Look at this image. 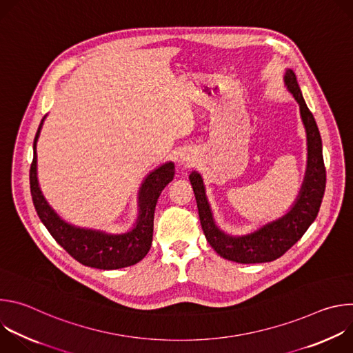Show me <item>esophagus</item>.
<instances>
[{"instance_id":"1","label":"esophagus","mask_w":353,"mask_h":353,"mask_svg":"<svg viewBox=\"0 0 353 353\" xmlns=\"http://www.w3.org/2000/svg\"><path fill=\"white\" fill-rule=\"evenodd\" d=\"M183 161H185V158H183Z\"/></svg>"}]
</instances>
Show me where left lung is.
Wrapping results in <instances>:
<instances>
[{
    "mask_svg": "<svg viewBox=\"0 0 353 353\" xmlns=\"http://www.w3.org/2000/svg\"><path fill=\"white\" fill-rule=\"evenodd\" d=\"M283 79L288 90L299 103L301 121L305 124L307 135L306 176L290 211L253 233L232 236L222 232L214 221L203 177L196 172H192L188 177L196 201L199 222L208 243L221 257L240 264L268 263L283 256L314 222L325 191L327 176L319 127L301 96L294 72L286 70Z\"/></svg>",
    "mask_w": 353,
    "mask_h": 353,
    "instance_id": "1",
    "label": "left lung"
}]
</instances>
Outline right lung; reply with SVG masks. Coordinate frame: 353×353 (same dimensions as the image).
Wrapping results in <instances>:
<instances>
[{"label":"right lung","instance_id":"right-lung-1","mask_svg":"<svg viewBox=\"0 0 353 353\" xmlns=\"http://www.w3.org/2000/svg\"><path fill=\"white\" fill-rule=\"evenodd\" d=\"M44 119L41 120L34 141L33 161L30 165L29 180L34 210L56 241L86 267L99 270H119L139 263L150 248L154 236V214L162 190L174 177V163L168 162L150 172L139 188V215L135 226L121 234H112L102 230L77 228L63 221L44 199L37 181V155L36 143Z\"/></svg>","mask_w":353,"mask_h":353}]
</instances>
